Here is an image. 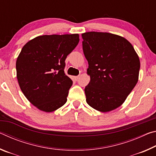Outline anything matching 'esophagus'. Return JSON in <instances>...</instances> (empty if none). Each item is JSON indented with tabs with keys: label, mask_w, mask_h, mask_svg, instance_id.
I'll return each mask as SVG.
<instances>
[{
	"label": "esophagus",
	"mask_w": 156,
	"mask_h": 156,
	"mask_svg": "<svg viewBox=\"0 0 156 156\" xmlns=\"http://www.w3.org/2000/svg\"><path fill=\"white\" fill-rule=\"evenodd\" d=\"M73 78H74V79H75L76 80H78V79L79 78V76H74V77H73Z\"/></svg>",
	"instance_id": "esophagus-1"
}]
</instances>
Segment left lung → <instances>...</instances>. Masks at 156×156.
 I'll list each match as a JSON object with an SVG mask.
<instances>
[{"mask_svg": "<svg viewBox=\"0 0 156 156\" xmlns=\"http://www.w3.org/2000/svg\"><path fill=\"white\" fill-rule=\"evenodd\" d=\"M83 49L90 82L84 88L86 101L101 112L123 104L138 83L140 67L133 47L122 36L107 32L82 34Z\"/></svg>", "mask_w": 156, "mask_h": 156, "instance_id": "8db88e82", "label": "left lung"}]
</instances>
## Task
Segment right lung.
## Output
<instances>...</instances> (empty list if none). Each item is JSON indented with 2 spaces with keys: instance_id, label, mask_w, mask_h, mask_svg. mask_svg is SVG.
Here are the masks:
<instances>
[{
  "instance_id": "right-lung-1",
  "label": "right lung",
  "mask_w": 156,
  "mask_h": 156,
  "mask_svg": "<svg viewBox=\"0 0 156 156\" xmlns=\"http://www.w3.org/2000/svg\"><path fill=\"white\" fill-rule=\"evenodd\" d=\"M79 43V35H44L23 46L16 67L21 91L38 109L51 112L67 102L73 82L65 73V59Z\"/></svg>"
}]
</instances>
